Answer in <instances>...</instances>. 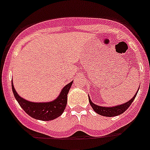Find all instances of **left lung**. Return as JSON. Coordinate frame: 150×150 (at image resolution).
Returning <instances> with one entry per match:
<instances>
[{"label":"left lung","mask_w":150,"mask_h":150,"mask_svg":"<svg viewBox=\"0 0 150 150\" xmlns=\"http://www.w3.org/2000/svg\"><path fill=\"white\" fill-rule=\"evenodd\" d=\"M137 93H138V91H137ZM137 93L129 102H125L123 105L112 107V108H110V107H109V108H108V107H101L99 106V105H95V104H93L91 102L89 96H88V97H89L90 105H91V107H92V108L93 109V110L95 111L96 112H97L98 114H99V115H104V116L112 117L116 116V115H120V114L123 113V112L130 106L132 102H133V100L135 99V96H136L137 95Z\"/></svg>","instance_id":"obj_1"}]
</instances>
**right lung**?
Segmentation results:
<instances>
[{
    "instance_id": "1",
    "label": "right lung",
    "mask_w": 150,
    "mask_h": 150,
    "mask_svg": "<svg viewBox=\"0 0 150 150\" xmlns=\"http://www.w3.org/2000/svg\"><path fill=\"white\" fill-rule=\"evenodd\" d=\"M73 81L62 88L60 94L55 100L50 102H31L23 99L17 93L12 81V88L15 99L20 106L28 115L35 119L51 121L60 116L67 105V96L72 85Z\"/></svg>"
}]
</instances>
